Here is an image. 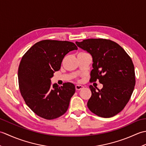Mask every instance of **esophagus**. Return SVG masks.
<instances>
[{"label":"esophagus","instance_id":"1","mask_svg":"<svg viewBox=\"0 0 146 146\" xmlns=\"http://www.w3.org/2000/svg\"><path fill=\"white\" fill-rule=\"evenodd\" d=\"M83 87V86H82L81 85H76L75 86V88L76 90H81Z\"/></svg>","mask_w":146,"mask_h":146}]
</instances>
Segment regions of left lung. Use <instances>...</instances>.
<instances>
[{
	"mask_svg": "<svg viewBox=\"0 0 146 146\" xmlns=\"http://www.w3.org/2000/svg\"><path fill=\"white\" fill-rule=\"evenodd\" d=\"M90 53L93 69L90 82L98 80L103 88L90 86L92 96L87 106L97 115L109 118L122 111L128 103L135 84L134 66L131 57L117 42L107 39H88L76 42Z\"/></svg>",
	"mask_w": 146,
	"mask_h": 146,
	"instance_id": "8db88e82",
	"label": "left lung"
}]
</instances>
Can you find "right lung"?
Returning a JSON list of instances; mask_svg holds the SVG:
<instances>
[{"instance_id": "right-lung-1", "label": "right lung", "mask_w": 146, "mask_h": 146, "mask_svg": "<svg viewBox=\"0 0 146 146\" xmlns=\"http://www.w3.org/2000/svg\"><path fill=\"white\" fill-rule=\"evenodd\" d=\"M77 49L72 42L46 39L23 55L18 68L19 88L26 105L37 115L52 120L66 113L75 86L70 82L52 86L50 78L60 70L65 55Z\"/></svg>"}]
</instances>
